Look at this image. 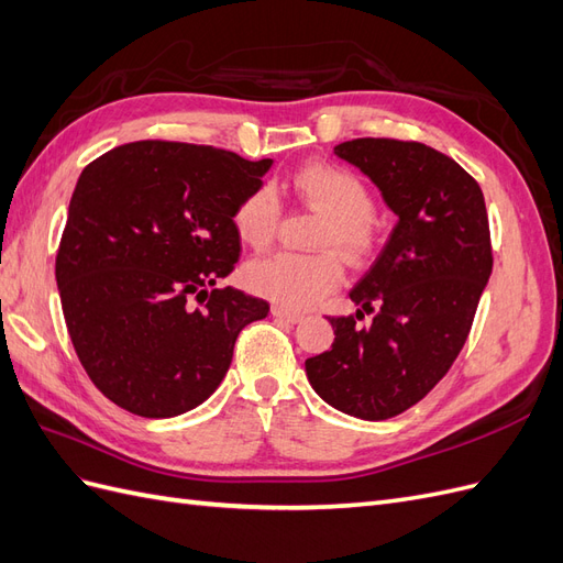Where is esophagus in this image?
Returning a JSON list of instances; mask_svg holds the SVG:
<instances>
[{"mask_svg": "<svg viewBox=\"0 0 563 563\" xmlns=\"http://www.w3.org/2000/svg\"><path fill=\"white\" fill-rule=\"evenodd\" d=\"M272 317H277V319L288 321V323H298V321H302V314H300V312L286 310V308H282V305H272Z\"/></svg>", "mask_w": 563, "mask_h": 563, "instance_id": "34e87169", "label": "esophagus"}]
</instances>
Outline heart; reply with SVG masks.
I'll return each instance as SVG.
<instances>
[{"mask_svg":"<svg viewBox=\"0 0 563 563\" xmlns=\"http://www.w3.org/2000/svg\"><path fill=\"white\" fill-rule=\"evenodd\" d=\"M296 192L327 216L317 246L327 251L291 253L279 251L253 261L244 282L258 294L288 310L310 308L343 282V263L338 249L352 263H362L378 244L376 199L368 183L352 168L333 162L305 164L291 178ZM282 203L272 185H258L236 203L232 223L240 240L253 249L272 244L279 228Z\"/></svg>","mask_w":563,"mask_h":563,"instance_id":"obj_1","label":"heart"}]
</instances>
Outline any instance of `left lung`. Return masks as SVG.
I'll use <instances>...</instances> for the list:
<instances>
[{"instance_id": "8db88e82", "label": "left lung", "mask_w": 563, "mask_h": 563, "mask_svg": "<svg viewBox=\"0 0 563 563\" xmlns=\"http://www.w3.org/2000/svg\"><path fill=\"white\" fill-rule=\"evenodd\" d=\"M333 152L380 187L399 223L352 288L362 310L329 317L333 345L305 371L338 411L387 420L428 395L465 345L493 269L488 213L479 183L424 143L354 139ZM364 313L374 321L356 328Z\"/></svg>"}]
</instances>
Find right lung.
I'll use <instances>...</instances> for the list:
<instances>
[{
  "instance_id": "right-lung-1",
  "label": "right lung",
  "mask_w": 563,
  "mask_h": 563,
  "mask_svg": "<svg viewBox=\"0 0 563 563\" xmlns=\"http://www.w3.org/2000/svg\"><path fill=\"white\" fill-rule=\"evenodd\" d=\"M272 159L176 141L119 145L84 168L67 209L56 282L91 383L143 418L213 395L236 335L269 305L216 286L240 261L232 216Z\"/></svg>"
}]
</instances>
